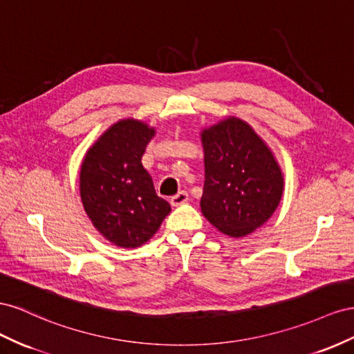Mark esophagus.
Masks as SVG:
<instances>
[{"instance_id": "1", "label": "esophagus", "mask_w": 354, "mask_h": 354, "mask_svg": "<svg viewBox=\"0 0 354 354\" xmlns=\"http://www.w3.org/2000/svg\"><path fill=\"white\" fill-rule=\"evenodd\" d=\"M188 201V193H185V191H180V193H178L176 196H174L170 198V205L171 206H180L184 205Z\"/></svg>"}]
</instances>
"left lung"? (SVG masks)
<instances>
[{
    "label": "left lung",
    "instance_id": "left-lung-1",
    "mask_svg": "<svg viewBox=\"0 0 354 354\" xmlns=\"http://www.w3.org/2000/svg\"><path fill=\"white\" fill-rule=\"evenodd\" d=\"M203 216L221 233L245 237L274 214L283 194V174L268 145L246 121L227 117L201 130Z\"/></svg>",
    "mask_w": 354,
    "mask_h": 354
}]
</instances>
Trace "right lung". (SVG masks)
<instances>
[{"mask_svg": "<svg viewBox=\"0 0 354 354\" xmlns=\"http://www.w3.org/2000/svg\"><path fill=\"white\" fill-rule=\"evenodd\" d=\"M156 129L118 120L87 149L80 169V196L95 228L118 248L135 249L153 237L170 205L156 194L142 158Z\"/></svg>", "mask_w": 354, "mask_h": 354, "instance_id": "add662e5", "label": "right lung"}]
</instances>
